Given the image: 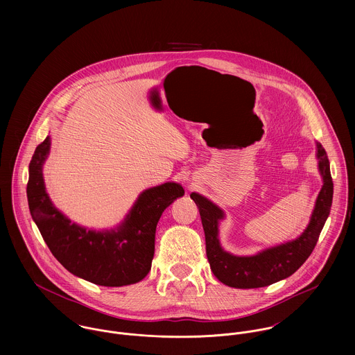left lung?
<instances>
[{
    "instance_id": "left-lung-1",
    "label": "left lung",
    "mask_w": 355,
    "mask_h": 355,
    "mask_svg": "<svg viewBox=\"0 0 355 355\" xmlns=\"http://www.w3.org/2000/svg\"><path fill=\"white\" fill-rule=\"evenodd\" d=\"M315 157L318 159V172L322 178V187L304 232L297 239L254 255H235L225 252L218 239V224L224 220L225 213L201 194L191 193L190 197L197 203L202 220L207 261L213 275L221 283L234 288L266 287L291 276L309 258L329 216L334 197L329 159L318 142L315 144Z\"/></svg>"
}]
</instances>
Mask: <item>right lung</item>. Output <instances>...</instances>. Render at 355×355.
<instances>
[{
	"label": "right lung",
	"instance_id": "right-lung-1",
	"mask_svg": "<svg viewBox=\"0 0 355 355\" xmlns=\"http://www.w3.org/2000/svg\"><path fill=\"white\" fill-rule=\"evenodd\" d=\"M51 137L37 146L28 165V207L44 241L72 275L105 287L141 282L152 268L155 227L162 211L184 196L182 184L168 182L139 194L125 218L110 230H89L72 223L51 201L44 164Z\"/></svg>",
	"mask_w": 355,
	"mask_h": 355
}]
</instances>
